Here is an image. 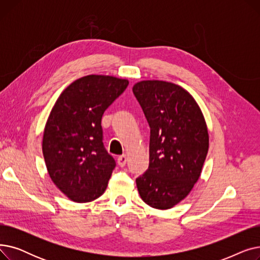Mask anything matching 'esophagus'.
<instances>
[{
  "label": "esophagus",
  "mask_w": 260,
  "mask_h": 260,
  "mask_svg": "<svg viewBox=\"0 0 260 260\" xmlns=\"http://www.w3.org/2000/svg\"><path fill=\"white\" fill-rule=\"evenodd\" d=\"M126 161H127V157H126V155H122V156H120V157L118 158V160H117L119 167H121V168H123V167H124V166L126 165Z\"/></svg>",
  "instance_id": "obj_1"
}]
</instances>
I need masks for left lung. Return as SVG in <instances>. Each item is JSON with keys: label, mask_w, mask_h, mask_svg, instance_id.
<instances>
[{"label": "left lung", "mask_w": 260, "mask_h": 260, "mask_svg": "<svg viewBox=\"0 0 260 260\" xmlns=\"http://www.w3.org/2000/svg\"><path fill=\"white\" fill-rule=\"evenodd\" d=\"M151 127L149 162L136 179L141 199L158 210L183 200L202 172L209 132L201 109L187 90L161 80H143L133 87Z\"/></svg>", "instance_id": "left-lung-1"}]
</instances>
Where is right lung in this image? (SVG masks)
<instances>
[{"instance_id": "obj_1", "label": "right lung", "mask_w": 260, "mask_h": 260, "mask_svg": "<svg viewBox=\"0 0 260 260\" xmlns=\"http://www.w3.org/2000/svg\"><path fill=\"white\" fill-rule=\"evenodd\" d=\"M128 80L88 75L68 85L46 121L42 151L51 181L74 202L98 199L116 167L102 142L105 109L125 90Z\"/></svg>"}]
</instances>
